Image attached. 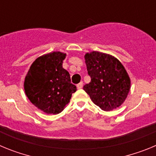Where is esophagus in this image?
Returning <instances> with one entry per match:
<instances>
[{
    "instance_id": "34e87169",
    "label": "esophagus",
    "mask_w": 156,
    "mask_h": 156,
    "mask_svg": "<svg viewBox=\"0 0 156 156\" xmlns=\"http://www.w3.org/2000/svg\"><path fill=\"white\" fill-rule=\"evenodd\" d=\"M77 87V89H81V88L83 87V82H80V83H78V84L76 85Z\"/></svg>"
}]
</instances>
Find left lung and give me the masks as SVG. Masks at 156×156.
<instances>
[{
  "instance_id": "8db88e82",
  "label": "left lung",
  "mask_w": 156,
  "mask_h": 156,
  "mask_svg": "<svg viewBox=\"0 0 156 156\" xmlns=\"http://www.w3.org/2000/svg\"><path fill=\"white\" fill-rule=\"evenodd\" d=\"M90 82L83 86L90 99L104 111H111L123 103L130 89V80L120 62L98 51L85 55Z\"/></svg>"
}]
</instances>
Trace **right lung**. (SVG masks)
Instances as JSON below:
<instances>
[{
  "label": "right lung",
  "instance_id": "1",
  "mask_svg": "<svg viewBox=\"0 0 156 156\" xmlns=\"http://www.w3.org/2000/svg\"><path fill=\"white\" fill-rule=\"evenodd\" d=\"M66 56L54 51L37 58L25 78L24 89L28 98L48 114L60 113L76 90L69 72L62 68Z\"/></svg>",
  "mask_w": 156,
  "mask_h": 156
}]
</instances>
